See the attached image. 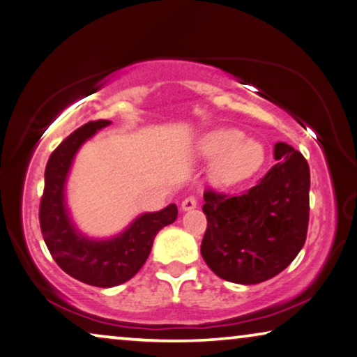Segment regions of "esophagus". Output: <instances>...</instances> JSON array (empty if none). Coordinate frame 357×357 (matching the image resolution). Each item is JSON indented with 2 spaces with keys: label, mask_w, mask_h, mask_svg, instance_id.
Segmentation results:
<instances>
[{
  "label": "esophagus",
  "mask_w": 357,
  "mask_h": 357,
  "mask_svg": "<svg viewBox=\"0 0 357 357\" xmlns=\"http://www.w3.org/2000/svg\"><path fill=\"white\" fill-rule=\"evenodd\" d=\"M196 204H197V199H196L195 196L185 197V199L182 201V211H191V209H195Z\"/></svg>",
  "instance_id": "esophagus-1"
}]
</instances>
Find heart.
Returning <instances> with one entry per match:
<instances>
[{
  "mask_svg": "<svg viewBox=\"0 0 357 357\" xmlns=\"http://www.w3.org/2000/svg\"><path fill=\"white\" fill-rule=\"evenodd\" d=\"M197 156L213 161L211 175L217 183L231 185L259 171L265 151L260 142L244 137L238 129H218L199 140Z\"/></svg>",
  "mask_w": 357,
  "mask_h": 357,
  "instance_id": "heart-1",
  "label": "heart"
}]
</instances>
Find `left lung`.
Listing matches in <instances>:
<instances>
[{"label": "left lung", "instance_id": "8db88e82", "mask_svg": "<svg viewBox=\"0 0 357 357\" xmlns=\"http://www.w3.org/2000/svg\"><path fill=\"white\" fill-rule=\"evenodd\" d=\"M278 162L239 195L204 191L207 229L201 255L225 281L259 284L292 263L310 220V167L300 151L279 142Z\"/></svg>", "mask_w": 357, "mask_h": 357}]
</instances>
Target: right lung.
I'll return each mask as SVG.
<instances>
[{"mask_svg":"<svg viewBox=\"0 0 357 357\" xmlns=\"http://www.w3.org/2000/svg\"><path fill=\"white\" fill-rule=\"evenodd\" d=\"M107 126V119L81 126L52 151L40 204L41 233L52 259L71 278L96 287H114L134 278L150 255L156 233L178 213L175 204L142 213L121 234L108 239H91L75 228L65 202L71 162L79 146Z\"/></svg>","mask_w":357,"mask_h":357,"instance_id":"add662e5","label":"right lung"}]
</instances>
